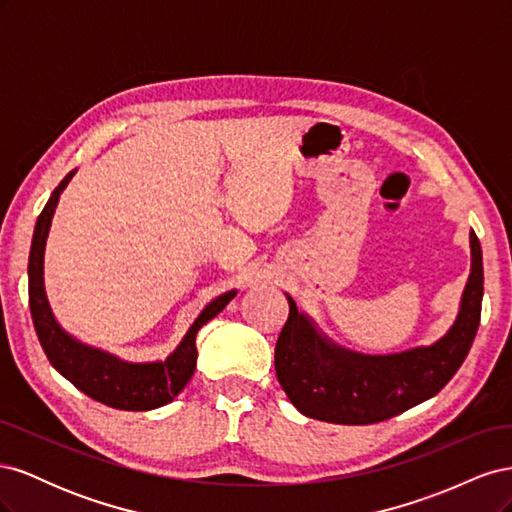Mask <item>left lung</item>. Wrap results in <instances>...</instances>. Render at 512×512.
Instances as JSON below:
<instances>
[{
    "mask_svg": "<svg viewBox=\"0 0 512 512\" xmlns=\"http://www.w3.org/2000/svg\"><path fill=\"white\" fill-rule=\"evenodd\" d=\"M472 267L457 320L425 348L371 356L335 346L288 297L275 344V374L301 414L337 425H369L406 412L444 389L472 348L483 303V252L470 232Z\"/></svg>",
    "mask_w": 512,
    "mask_h": 512,
    "instance_id": "obj_1",
    "label": "left lung"
}]
</instances>
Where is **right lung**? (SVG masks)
Segmentation results:
<instances>
[{
  "label": "right lung",
  "instance_id": "add662e5",
  "mask_svg": "<svg viewBox=\"0 0 512 512\" xmlns=\"http://www.w3.org/2000/svg\"><path fill=\"white\" fill-rule=\"evenodd\" d=\"M74 175L68 173L57 188L53 190L49 203L44 205L38 215L34 228L32 250H29V309H32L34 329L40 339V346L46 359L68 378L76 389L83 391L87 397L100 401L104 406L117 410H153L166 406L173 401L183 386L190 382L196 369V333L205 322L218 316L228 301L235 297L237 290H228L213 299L200 316L194 320L190 331L185 333L177 350L166 361L156 363H126L117 356L102 352L98 348H89L76 342L55 320L51 305L46 301L44 292V245L49 237V228L55 207L59 203V194L64 192Z\"/></svg>",
  "mask_w": 512,
  "mask_h": 512
}]
</instances>
